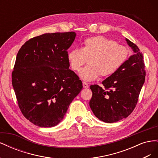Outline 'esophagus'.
<instances>
[{
  "instance_id": "1",
  "label": "esophagus",
  "mask_w": 158,
  "mask_h": 158,
  "mask_svg": "<svg viewBox=\"0 0 158 158\" xmlns=\"http://www.w3.org/2000/svg\"><path fill=\"white\" fill-rule=\"evenodd\" d=\"M82 84H83V87H84V88H89V85H88V84L86 82H82Z\"/></svg>"
}]
</instances>
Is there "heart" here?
Returning a JSON list of instances; mask_svg holds the SVG:
<instances>
[{
	"label": "heart",
	"instance_id": "obj_1",
	"mask_svg": "<svg viewBox=\"0 0 158 158\" xmlns=\"http://www.w3.org/2000/svg\"><path fill=\"white\" fill-rule=\"evenodd\" d=\"M128 56L126 47L99 35L85 39L82 49L70 50L67 59L70 68L76 72L80 71L89 59V65L82 70L80 76L89 82L96 80L100 75L107 77L115 73L125 63Z\"/></svg>",
	"mask_w": 158,
	"mask_h": 158
}]
</instances>
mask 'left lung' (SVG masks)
<instances>
[{
  "mask_svg": "<svg viewBox=\"0 0 158 158\" xmlns=\"http://www.w3.org/2000/svg\"><path fill=\"white\" fill-rule=\"evenodd\" d=\"M134 55L115 73L102 82L103 88L90 85L92 98L89 107L100 121L112 123L127 118L138 102L145 81V64L142 53L136 45L126 38Z\"/></svg>",
  "mask_w": 158,
  "mask_h": 158,
  "instance_id": "1",
  "label": "left lung"
}]
</instances>
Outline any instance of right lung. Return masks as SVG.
Instances as JSON below:
<instances>
[{
	"label": "right lung",
	"mask_w": 158,
	"mask_h": 158,
	"mask_svg": "<svg viewBox=\"0 0 158 158\" xmlns=\"http://www.w3.org/2000/svg\"><path fill=\"white\" fill-rule=\"evenodd\" d=\"M76 35L74 31L44 33L27 41L18 52L12 86L21 112L33 125H58L83 88L67 59Z\"/></svg>",
	"instance_id": "add662e5"
}]
</instances>
